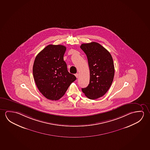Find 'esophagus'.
<instances>
[{
  "mask_svg": "<svg viewBox=\"0 0 150 150\" xmlns=\"http://www.w3.org/2000/svg\"><path fill=\"white\" fill-rule=\"evenodd\" d=\"M75 76H76V78H78L79 76V74L77 73V74H75Z\"/></svg>",
  "mask_w": 150,
  "mask_h": 150,
  "instance_id": "esophagus-1",
  "label": "esophagus"
}]
</instances>
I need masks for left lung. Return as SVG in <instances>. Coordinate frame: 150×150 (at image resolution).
I'll return each instance as SVG.
<instances>
[{
  "label": "left lung",
  "mask_w": 150,
  "mask_h": 150,
  "mask_svg": "<svg viewBox=\"0 0 150 150\" xmlns=\"http://www.w3.org/2000/svg\"><path fill=\"white\" fill-rule=\"evenodd\" d=\"M80 48L85 52L90 68V83L83 93L91 100L105 95L112 85L115 74L114 62L110 52L99 43L82 44Z\"/></svg>",
  "instance_id": "left-lung-1"
}]
</instances>
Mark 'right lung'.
Segmentation results:
<instances>
[{
  "instance_id": "add662e5",
  "label": "right lung",
  "mask_w": 150,
  "mask_h": 150,
  "mask_svg": "<svg viewBox=\"0 0 150 150\" xmlns=\"http://www.w3.org/2000/svg\"><path fill=\"white\" fill-rule=\"evenodd\" d=\"M66 47L49 45L36 56L33 66L34 81L38 90L46 98L56 100L62 98L76 77L70 74L64 60Z\"/></svg>"
}]
</instances>
